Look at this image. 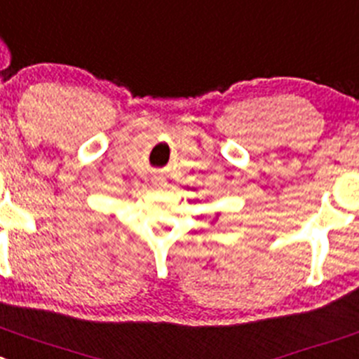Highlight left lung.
Instances as JSON below:
<instances>
[{
  "instance_id": "1",
  "label": "left lung",
  "mask_w": 359,
  "mask_h": 359,
  "mask_svg": "<svg viewBox=\"0 0 359 359\" xmlns=\"http://www.w3.org/2000/svg\"><path fill=\"white\" fill-rule=\"evenodd\" d=\"M216 219H217V216H216Z\"/></svg>"
}]
</instances>
